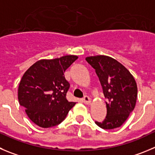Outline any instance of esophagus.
I'll use <instances>...</instances> for the list:
<instances>
[{"mask_svg":"<svg viewBox=\"0 0 155 155\" xmlns=\"http://www.w3.org/2000/svg\"><path fill=\"white\" fill-rule=\"evenodd\" d=\"M82 101H83V102H84L85 104H86V105H89V104L91 103L90 98H89V96H87V95H85L84 97H83V99H82Z\"/></svg>","mask_w":155,"mask_h":155,"instance_id":"obj_1","label":"esophagus"}]
</instances>
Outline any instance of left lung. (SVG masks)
I'll use <instances>...</instances> for the list:
<instances>
[{
  "instance_id": "8db88e82",
  "label": "left lung",
  "mask_w": 155,
  "mask_h": 155,
  "mask_svg": "<svg viewBox=\"0 0 155 155\" xmlns=\"http://www.w3.org/2000/svg\"><path fill=\"white\" fill-rule=\"evenodd\" d=\"M89 64L95 69L102 85L107 115L102 121H95L103 129L118 128L127 120L136 104L138 88L129 71L113 58L107 56H89Z\"/></svg>"
}]
</instances>
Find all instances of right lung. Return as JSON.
Returning <instances> with one entry per match:
<instances>
[{
    "instance_id": "1",
    "label": "right lung",
    "mask_w": 155,
    "mask_h": 155,
    "mask_svg": "<svg viewBox=\"0 0 155 155\" xmlns=\"http://www.w3.org/2000/svg\"><path fill=\"white\" fill-rule=\"evenodd\" d=\"M77 59L67 55L40 60L25 72L19 84L18 100L34 124L44 128L59 125L75 105L66 99L70 86L64 72Z\"/></svg>"
}]
</instances>
